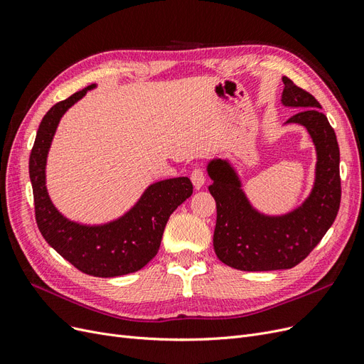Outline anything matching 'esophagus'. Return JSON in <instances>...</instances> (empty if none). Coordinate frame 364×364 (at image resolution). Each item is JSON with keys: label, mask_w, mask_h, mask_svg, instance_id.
Masks as SVG:
<instances>
[{"label": "esophagus", "mask_w": 364, "mask_h": 364, "mask_svg": "<svg viewBox=\"0 0 364 364\" xmlns=\"http://www.w3.org/2000/svg\"><path fill=\"white\" fill-rule=\"evenodd\" d=\"M191 180L193 183V186L196 187V189H201V187L204 186L205 183V173H204V169L203 168H195L191 173Z\"/></svg>", "instance_id": "34e87169"}]
</instances>
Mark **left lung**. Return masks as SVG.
<instances>
[{"label": "left lung", "instance_id": "1", "mask_svg": "<svg viewBox=\"0 0 364 364\" xmlns=\"http://www.w3.org/2000/svg\"><path fill=\"white\" fill-rule=\"evenodd\" d=\"M283 83V104L302 107L287 122L306 127L318 151L314 187L304 204L283 216L262 215L251 207L227 160H212L207 168L213 180L208 191L218 210L215 252L222 263L240 271H278L296 266L322 240L338 213L342 184L334 128L311 93L287 77Z\"/></svg>", "mask_w": 364, "mask_h": 364}]
</instances>
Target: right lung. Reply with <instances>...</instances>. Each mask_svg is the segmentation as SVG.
I'll use <instances>...</instances> for the list:
<instances>
[{"label": "right lung", "instance_id": "add662e5", "mask_svg": "<svg viewBox=\"0 0 364 364\" xmlns=\"http://www.w3.org/2000/svg\"><path fill=\"white\" fill-rule=\"evenodd\" d=\"M93 87L75 92L46 112L30 154V180L43 239L78 271L110 278L136 272L154 259L169 216L192 195L193 186L187 177L151 184L130 212L105 225H80L58 213L45 187L46 156L63 113Z\"/></svg>", "mask_w": 364, "mask_h": 364}]
</instances>
